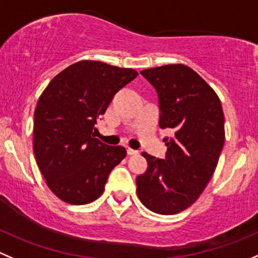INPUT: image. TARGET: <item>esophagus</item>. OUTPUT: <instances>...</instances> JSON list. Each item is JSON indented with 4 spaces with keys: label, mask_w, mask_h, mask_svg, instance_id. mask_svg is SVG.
<instances>
[{
    "label": "esophagus",
    "mask_w": 258,
    "mask_h": 258,
    "mask_svg": "<svg viewBox=\"0 0 258 258\" xmlns=\"http://www.w3.org/2000/svg\"><path fill=\"white\" fill-rule=\"evenodd\" d=\"M126 153H127V156H134V154H138V151H136V149H132V148H126Z\"/></svg>",
    "instance_id": "esophagus-1"
}]
</instances>
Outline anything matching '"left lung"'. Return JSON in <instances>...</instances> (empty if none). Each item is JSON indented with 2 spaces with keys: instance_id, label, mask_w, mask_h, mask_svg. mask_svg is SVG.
Instances as JSON below:
<instances>
[{
  "instance_id": "8db88e82",
  "label": "left lung",
  "mask_w": 258,
  "mask_h": 258,
  "mask_svg": "<svg viewBox=\"0 0 258 258\" xmlns=\"http://www.w3.org/2000/svg\"><path fill=\"white\" fill-rule=\"evenodd\" d=\"M158 96L159 126L168 129L164 159L142 156L148 168L137 177V194L157 214H177L199 199L224 146V114L214 90L183 64L143 70Z\"/></svg>"
}]
</instances>
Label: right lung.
<instances>
[{"label":"right lung","mask_w":258,"mask_h":258,"mask_svg":"<svg viewBox=\"0 0 258 258\" xmlns=\"http://www.w3.org/2000/svg\"><path fill=\"white\" fill-rule=\"evenodd\" d=\"M137 76L131 68L82 60L55 76L41 94L34 114V154L60 200L83 205L99 199L111 170L126 156L124 147L95 138V125Z\"/></svg>","instance_id":"obj_1"}]
</instances>
